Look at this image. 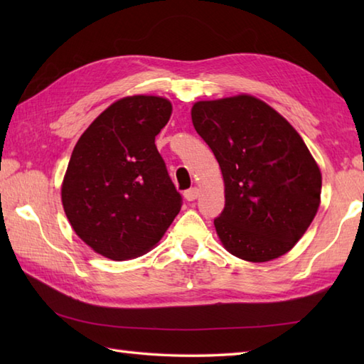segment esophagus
I'll use <instances>...</instances> for the list:
<instances>
[{"instance_id": "obj_1", "label": "esophagus", "mask_w": 364, "mask_h": 364, "mask_svg": "<svg viewBox=\"0 0 364 364\" xmlns=\"http://www.w3.org/2000/svg\"><path fill=\"white\" fill-rule=\"evenodd\" d=\"M198 194H200V192H198L197 188H191L189 191L184 192V198H186L188 202H194V200L198 197Z\"/></svg>"}]
</instances>
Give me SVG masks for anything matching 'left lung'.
Instances as JSON below:
<instances>
[{
    "label": "left lung",
    "instance_id": "left-lung-1",
    "mask_svg": "<svg viewBox=\"0 0 364 364\" xmlns=\"http://www.w3.org/2000/svg\"><path fill=\"white\" fill-rule=\"evenodd\" d=\"M191 117L225 184V208L214 219L222 245L250 262L288 253L321 205V168L304 139L274 107L247 94L202 100Z\"/></svg>",
    "mask_w": 364,
    "mask_h": 364
}]
</instances>
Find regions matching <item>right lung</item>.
Segmentation results:
<instances>
[{
  "mask_svg": "<svg viewBox=\"0 0 364 364\" xmlns=\"http://www.w3.org/2000/svg\"><path fill=\"white\" fill-rule=\"evenodd\" d=\"M170 115L164 97H123L76 142L60 198L75 233L98 255L141 257L180 213L181 197L154 145Z\"/></svg>",
  "mask_w": 364,
  "mask_h": 364,
  "instance_id": "obj_1",
  "label": "right lung"
}]
</instances>
